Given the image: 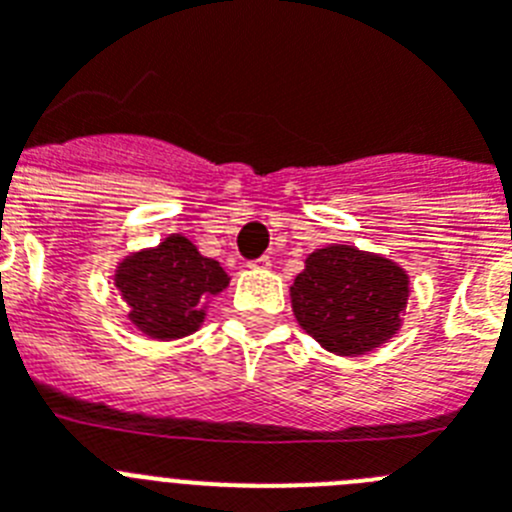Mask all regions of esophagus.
<instances>
[{
  "mask_svg": "<svg viewBox=\"0 0 512 512\" xmlns=\"http://www.w3.org/2000/svg\"><path fill=\"white\" fill-rule=\"evenodd\" d=\"M248 266H251V269H269L271 259H269V256H261V259L251 261V264H248Z\"/></svg>",
  "mask_w": 512,
  "mask_h": 512,
  "instance_id": "obj_1",
  "label": "esophagus"
}]
</instances>
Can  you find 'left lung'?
<instances>
[{"label": "left lung", "instance_id": "8db88e82", "mask_svg": "<svg viewBox=\"0 0 512 512\" xmlns=\"http://www.w3.org/2000/svg\"><path fill=\"white\" fill-rule=\"evenodd\" d=\"M410 277L395 261L354 246H325L289 287L297 323L325 351L359 356L390 341L408 305Z\"/></svg>", "mask_w": 512, "mask_h": 512}]
</instances>
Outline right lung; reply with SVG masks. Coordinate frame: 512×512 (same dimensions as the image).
<instances>
[{"label":"right lung","mask_w":512,"mask_h":512,"mask_svg":"<svg viewBox=\"0 0 512 512\" xmlns=\"http://www.w3.org/2000/svg\"><path fill=\"white\" fill-rule=\"evenodd\" d=\"M228 284L223 266L202 256L179 233H171L156 248L130 253L115 269V287L130 307V323L156 341L194 333L205 323L207 302Z\"/></svg>","instance_id":"right-lung-1"}]
</instances>
